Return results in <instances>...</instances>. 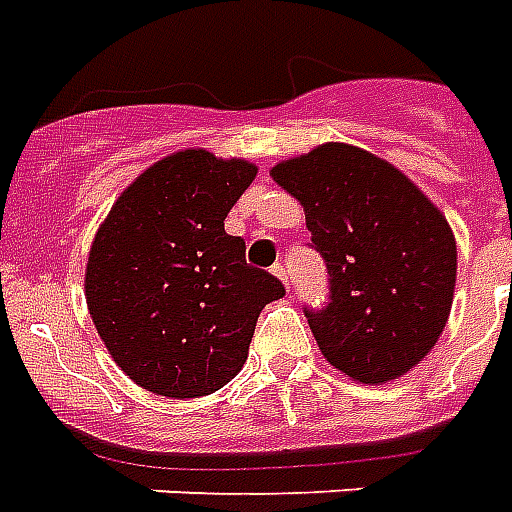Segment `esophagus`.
I'll list each match as a JSON object with an SVG mask.
<instances>
[{"instance_id": "esophagus-1", "label": "esophagus", "mask_w": 512, "mask_h": 512, "mask_svg": "<svg viewBox=\"0 0 512 512\" xmlns=\"http://www.w3.org/2000/svg\"><path fill=\"white\" fill-rule=\"evenodd\" d=\"M271 271H274V276H279L285 285H290V274H287V268L282 266V263H274V266H271Z\"/></svg>"}]
</instances>
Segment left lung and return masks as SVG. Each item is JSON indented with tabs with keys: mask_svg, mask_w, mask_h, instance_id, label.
Listing matches in <instances>:
<instances>
[{
	"mask_svg": "<svg viewBox=\"0 0 512 512\" xmlns=\"http://www.w3.org/2000/svg\"><path fill=\"white\" fill-rule=\"evenodd\" d=\"M271 176L306 214L328 271L325 306H306L331 366L358 382L396 380L437 344L456 287L448 219L369 151L325 143Z\"/></svg>",
	"mask_w": 512,
	"mask_h": 512,
	"instance_id": "left-lung-1",
	"label": "left lung"
}]
</instances>
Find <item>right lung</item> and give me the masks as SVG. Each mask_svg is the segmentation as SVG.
Returning a JSON list of instances; mask_svg holds the SVG:
<instances>
[{
	"label": "right lung",
	"mask_w": 512,
	"mask_h": 512,
	"mask_svg": "<svg viewBox=\"0 0 512 512\" xmlns=\"http://www.w3.org/2000/svg\"><path fill=\"white\" fill-rule=\"evenodd\" d=\"M257 168L179 151L140 173L94 236L86 304L97 333L140 388L195 399L244 366L263 306L285 285L246 263L225 217Z\"/></svg>",
	"instance_id": "obj_1"
}]
</instances>
